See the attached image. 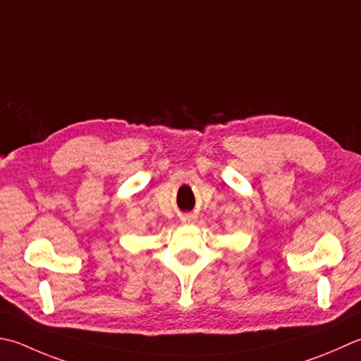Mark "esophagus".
<instances>
[{"instance_id": "obj_1", "label": "esophagus", "mask_w": 361, "mask_h": 361, "mask_svg": "<svg viewBox=\"0 0 361 361\" xmlns=\"http://www.w3.org/2000/svg\"><path fill=\"white\" fill-rule=\"evenodd\" d=\"M183 224H194L195 222V216L194 214H185L181 217Z\"/></svg>"}]
</instances>
